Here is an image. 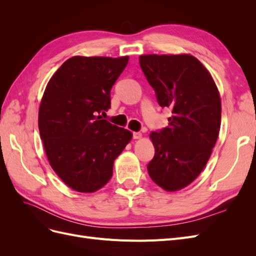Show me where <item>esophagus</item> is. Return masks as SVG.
I'll return each instance as SVG.
<instances>
[{"mask_svg": "<svg viewBox=\"0 0 256 256\" xmlns=\"http://www.w3.org/2000/svg\"><path fill=\"white\" fill-rule=\"evenodd\" d=\"M142 138V134L141 132H134V138L136 140H138V138Z\"/></svg>", "mask_w": 256, "mask_h": 256, "instance_id": "34e87169", "label": "esophagus"}]
</instances>
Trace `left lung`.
Returning <instances> with one entry per match:
<instances>
[{
	"label": "left lung",
	"instance_id": "1",
	"mask_svg": "<svg viewBox=\"0 0 256 256\" xmlns=\"http://www.w3.org/2000/svg\"><path fill=\"white\" fill-rule=\"evenodd\" d=\"M138 60L160 106L172 110L168 127L150 134L156 152L147 171L164 190H180L203 171L218 138L219 90L190 54H145Z\"/></svg>",
	"mask_w": 256,
	"mask_h": 256
}]
</instances>
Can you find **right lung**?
I'll list each match as a JSON object with an SVG mask.
<instances>
[{"instance_id":"obj_1","label":"right lung","mask_w":256,"mask_h":256,"mask_svg":"<svg viewBox=\"0 0 256 256\" xmlns=\"http://www.w3.org/2000/svg\"><path fill=\"white\" fill-rule=\"evenodd\" d=\"M129 56H72L49 80L38 111V127L53 171L82 193L111 180L114 160L132 138L131 131L102 120L110 92Z\"/></svg>"}]
</instances>
